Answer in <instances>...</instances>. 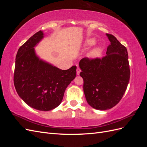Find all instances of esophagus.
<instances>
[{
    "mask_svg": "<svg viewBox=\"0 0 147 147\" xmlns=\"http://www.w3.org/2000/svg\"><path fill=\"white\" fill-rule=\"evenodd\" d=\"M80 72H81L80 69L79 67H78L77 69V75H79L80 73Z\"/></svg>",
    "mask_w": 147,
    "mask_h": 147,
    "instance_id": "1",
    "label": "esophagus"
}]
</instances>
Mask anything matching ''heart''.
Masks as SVG:
<instances>
[{"label":"heart","instance_id":"1","mask_svg":"<svg viewBox=\"0 0 147 147\" xmlns=\"http://www.w3.org/2000/svg\"><path fill=\"white\" fill-rule=\"evenodd\" d=\"M94 39H90L88 40L86 42V44L87 45H91L92 44H94ZM102 54V49L100 47H96L94 49L90 52V56L93 57H98L100 56Z\"/></svg>","mask_w":147,"mask_h":147}]
</instances>
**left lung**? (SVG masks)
<instances>
[{"mask_svg": "<svg viewBox=\"0 0 147 147\" xmlns=\"http://www.w3.org/2000/svg\"><path fill=\"white\" fill-rule=\"evenodd\" d=\"M106 55L102 58L82 59L79 66L83 91L88 104L97 110L112 109L122 99L130 78L126 48L112 34Z\"/></svg>", "mask_w": 147, "mask_h": 147, "instance_id": "1", "label": "left lung"}]
</instances>
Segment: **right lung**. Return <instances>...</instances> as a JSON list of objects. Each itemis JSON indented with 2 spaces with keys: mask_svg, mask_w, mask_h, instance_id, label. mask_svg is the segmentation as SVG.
<instances>
[{
  "mask_svg": "<svg viewBox=\"0 0 147 147\" xmlns=\"http://www.w3.org/2000/svg\"><path fill=\"white\" fill-rule=\"evenodd\" d=\"M43 37L40 30L17 52L13 81L16 92L25 103L40 111L57 107L66 88L76 77L77 67L61 70L40 59L34 47Z\"/></svg>",
  "mask_w": 147,
  "mask_h": 147,
  "instance_id": "right-lung-1",
  "label": "right lung"
}]
</instances>
